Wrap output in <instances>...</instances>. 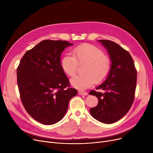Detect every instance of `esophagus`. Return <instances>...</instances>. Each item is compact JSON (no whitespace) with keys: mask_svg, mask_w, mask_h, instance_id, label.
I'll use <instances>...</instances> for the list:
<instances>
[{"mask_svg":"<svg viewBox=\"0 0 153 153\" xmlns=\"http://www.w3.org/2000/svg\"><path fill=\"white\" fill-rule=\"evenodd\" d=\"M78 94L80 95H87V92H82V91H79L78 92Z\"/></svg>","mask_w":153,"mask_h":153,"instance_id":"1","label":"esophagus"}]
</instances>
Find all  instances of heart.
I'll list each match as a JSON object with an SVG mask.
<instances>
[{
    "label": "heart",
    "instance_id": "b5f03b06",
    "mask_svg": "<svg viewBox=\"0 0 153 153\" xmlns=\"http://www.w3.org/2000/svg\"><path fill=\"white\" fill-rule=\"evenodd\" d=\"M73 56L66 54L61 61L63 72L69 76L77 72L78 64H84L81 76H76L71 79V85L79 90H84L94 85L95 81L102 82L110 74L111 61L109 56L92 45L79 46L72 51Z\"/></svg>",
    "mask_w": 153,
    "mask_h": 153
}]
</instances>
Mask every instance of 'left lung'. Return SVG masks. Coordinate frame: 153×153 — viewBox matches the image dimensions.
<instances>
[{"instance_id": "left-lung-1", "label": "left lung", "mask_w": 153, "mask_h": 153, "mask_svg": "<svg viewBox=\"0 0 153 153\" xmlns=\"http://www.w3.org/2000/svg\"><path fill=\"white\" fill-rule=\"evenodd\" d=\"M107 51L111 61L110 74L90 95L98 98V105L90 109L91 115L99 122L114 123L123 117L134 101L137 72L130 54L116 43L106 39L98 40Z\"/></svg>"}]
</instances>
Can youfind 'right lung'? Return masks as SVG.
I'll return each instance as SVG.
<instances>
[{
  "label": "right lung",
  "mask_w": 153,
  "mask_h": 153,
  "mask_svg": "<svg viewBox=\"0 0 153 153\" xmlns=\"http://www.w3.org/2000/svg\"><path fill=\"white\" fill-rule=\"evenodd\" d=\"M67 41L46 39L28 50L17 68L22 102L29 115L44 125H53L65 115L69 102L77 94L61 66V55L72 46Z\"/></svg>",
  "instance_id": "1"
}]
</instances>
